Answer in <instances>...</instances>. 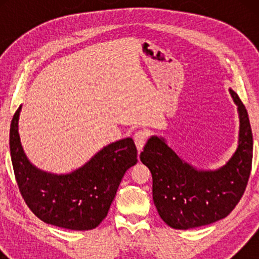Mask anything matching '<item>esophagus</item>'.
I'll return each mask as SVG.
<instances>
[{"label": "esophagus", "mask_w": 259, "mask_h": 259, "mask_svg": "<svg viewBox=\"0 0 259 259\" xmlns=\"http://www.w3.org/2000/svg\"><path fill=\"white\" fill-rule=\"evenodd\" d=\"M133 139H134V143L137 145L138 151H141L147 140V132L145 130H138L137 132L134 133Z\"/></svg>", "instance_id": "1"}]
</instances>
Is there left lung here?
I'll list each match as a JSON object with an SVG mask.
<instances>
[{"label": "left lung", "mask_w": 259, "mask_h": 259, "mask_svg": "<svg viewBox=\"0 0 259 259\" xmlns=\"http://www.w3.org/2000/svg\"><path fill=\"white\" fill-rule=\"evenodd\" d=\"M230 93L239 111V145L222 168L197 171L157 137H152L140 153V160L152 173L158 213L173 229L198 228L225 218L245 192L252 166V131L245 106L236 92Z\"/></svg>", "instance_id": "obj_1"}]
</instances>
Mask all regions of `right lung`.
Returning a JSON list of instances; mask_svg holds the SVG:
<instances>
[{"mask_svg": "<svg viewBox=\"0 0 259 259\" xmlns=\"http://www.w3.org/2000/svg\"><path fill=\"white\" fill-rule=\"evenodd\" d=\"M21 107L10 125L9 145L14 175L20 193L42 222L69 230H92L108 213L123 175L138 161L131 138L116 141L70 175L54 176L35 168L21 146Z\"/></svg>", "mask_w": 259, "mask_h": 259, "instance_id": "obj_1", "label": "right lung"}]
</instances>
